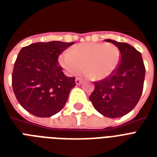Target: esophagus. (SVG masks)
I'll list each match as a JSON object with an SVG mask.
<instances>
[{"label": "esophagus", "instance_id": "esophagus-1", "mask_svg": "<svg viewBox=\"0 0 157 157\" xmlns=\"http://www.w3.org/2000/svg\"><path fill=\"white\" fill-rule=\"evenodd\" d=\"M75 81H76V84L77 85V86H78V85H81V82H82V80H81L80 77H76Z\"/></svg>", "mask_w": 157, "mask_h": 157}]
</instances>
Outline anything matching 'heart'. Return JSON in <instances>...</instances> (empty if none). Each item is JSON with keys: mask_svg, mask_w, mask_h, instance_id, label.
<instances>
[{"mask_svg": "<svg viewBox=\"0 0 157 157\" xmlns=\"http://www.w3.org/2000/svg\"><path fill=\"white\" fill-rule=\"evenodd\" d=\"M121 52L112 43H81L64 51L59 63L70 75L85 71L94 80H103L117 69Z\"/></svg>", "mask_w": 157, "mask_h": 157, "instance_id": "1", "label": "heart"}]
</instances>
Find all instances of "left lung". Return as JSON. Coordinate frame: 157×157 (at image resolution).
Masks as SVG:
<instances>
[{
    "mask_svg": "<svg viewBox=\"0 0 157 157\" xmlns=\"http://www.w3.org/2000/svg\"><path fill=\"white\" fill-rule=\"evenodd\" d=\"M121 52L117 69L107 78L94 81V90L90 96L94 107L110 118L123 117L131 112L140 99L144 90L145 66L142 54L132 45L116 40Z\"/></svg>",
    "mask_w": 157,
    "mask_h": 157,
    "instance_id": "1",
    "label": "left lung"
}]
</instances>
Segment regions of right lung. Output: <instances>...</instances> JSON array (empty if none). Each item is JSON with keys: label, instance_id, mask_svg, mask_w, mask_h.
<instances>
[{"label": "right lung", "instance_id": "obj_1", "mask_svg": "<svg viewBox=\"0 0 157 157\" xmlns=\"http://www.w3.org/2000/svg\"><path fill=\"white\" fill-rule=\"evenodd\" d=\"M74 42H37L22 48L12 73V87L22 107L38 117L56 114L76 86L75 77L63 72L59 56Z\"/></svg>", "mask_w": 157, "mask_h": 157}]
</instances>
